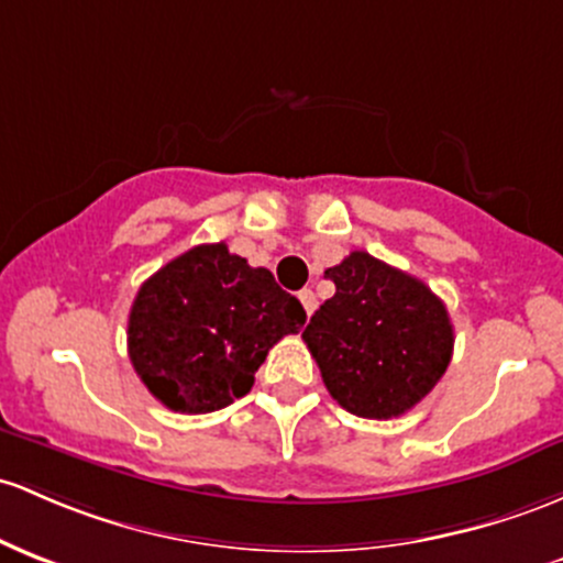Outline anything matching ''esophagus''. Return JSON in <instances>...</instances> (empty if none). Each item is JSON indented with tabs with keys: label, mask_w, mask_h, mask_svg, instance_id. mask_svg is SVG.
<instances>
[{
	"label": "esophagus",
	"mask_w": 563,
	"mask_h": 563,
	"mask_svg": "<svg viewBox=\"0 0 563 563\" xmlns=\"http://www.w3.org/2000/svg\"><path fill=\"white\" fill-rule=\"evenodd\" d=\"M299 301H301V307H305L307 314H312L314 307H318V299H314V294L310 291V288H305V291H299Z\"/></svg>",
	"instance_id": "1"
}]
</instances>
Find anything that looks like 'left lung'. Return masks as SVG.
<instances>
[{
	"mask_svg": "<svg viewBox=\"0 0 563 563\" xmlns=\"http://www.w3.org/2000/svg\"><path fill=\"white\" fill-rule=\"evenodd\" d=\"M336 294L301 339L331 398L363 419L406 413L446 374L454 329L446 305L417 277L352 251L325 269Z\"/></svg>",
	"mask_w": 563,
	"mask_h": 563,
	"instance_id": "left-lung-1",
	"label": "left lung"
}]
</instances>
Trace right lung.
Returning a JSON list of instances; mask_svg holds the SVG:
<instances>
[{"mask_svg":"<svg viewBox=\"0 0 563 563\" xmlns=\"http://www.w3.org/2000/svg\"><path fill=\"white\" fill-rule=\"evenodd\" d=\"M305 320V307L269 269L251 267L224 243L197 245L139 288L128 355L159 404L208 413L243 398L267 352Z\"/></svg>","mask_w":563,"mask_h":563,"instance_id":"1","label":"right lung"}]
</instances>
